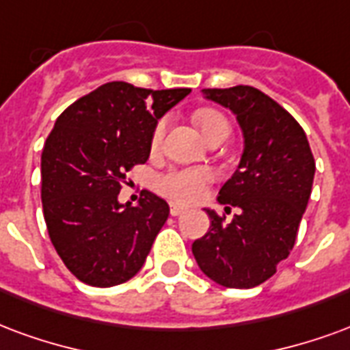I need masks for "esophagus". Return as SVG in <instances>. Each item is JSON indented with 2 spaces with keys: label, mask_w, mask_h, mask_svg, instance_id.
Here are the masks:
<instances>
[{
  "label": "esophagus",
  "mask_w": 350,
  "mask_h": 350,
  "mask_svg": "<svg viewBox=\"0 0 350 350\" xmlns=\"http://www.w3.org/2000/svg\"><path fill=\"white\" fill-rule=\"evenodd\" d=\"M187 211V209L183 208V206H180V204H170V215L172 217H180V215H183Z\"/></svg>",
  "instance_id": "34e87169"
}]
</instances>
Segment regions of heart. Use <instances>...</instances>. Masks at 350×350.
I'll use <instances>...</instances> for the list:
<instances>
[{"label": "heart", "instance_id": "heart-1", "mask_svg": "<svg viewBox=\"0 0 350 350\" xmlns=\"http://www.w3.org/2000/svg\"><path fill=\"white\" fill-rule=\"evenodd\" d=\"M196 124L200 126L202 133L206 135L209 142L219 139V137H228V133H230V124H228L226 116L215 109L198 111ZM165 131H167V118H161L152 131V148L161 146ZM213 180L215 172L208 167L170 168L165 174L157 176L155 189L170 200L191 204V202L200 200L202 196L206 195L209 183Z\"/></svg>", "mask_w": 350, "mask_h": 350}]
</instances>
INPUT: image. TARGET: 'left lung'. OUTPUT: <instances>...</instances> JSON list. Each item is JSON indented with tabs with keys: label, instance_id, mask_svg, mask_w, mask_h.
Masks as SVG:
<instances>
[{
	"label": "left lung",
	"instance_id": "left-lung-1",
	"mask_svg": "<svg viewBox=\"0 0 350 350\" xmlns=\"http://www.w3.org/2000/svg\"><path fill=\"white\" fill-rule=\"evenodd\" d=\"M208 100L237 116L245 152L235 174L219 191L232 221L206 209L209 232L193 243L202 273L224 287L248 289L269 280L286 260L312 195L315 161L304 129L261 90L237 85L204 89Z\"/></svg>",
	"mask_w": 350,
	"mask_h": 350
}]
</instances>
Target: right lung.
<instances>
[{
  "label": "right lung",
  "mask_w": 350,
  "mask_h": 350,
  "mask_svg": "<svg viewBox=\"0 0 350 350\" xmlns=\"http://www.w3.org/2000/svg\"><path fill=\"white\" fill-rule=\"evenodd\" d=\"M191 89L105 83L61 113L42 150V209L57 254L77 280L111 287L135 276L168 204L146 191L118 204L126 172L148 161L152 131Z\"/></svg>",
  "instance_id": "1"
}]
</instances>
